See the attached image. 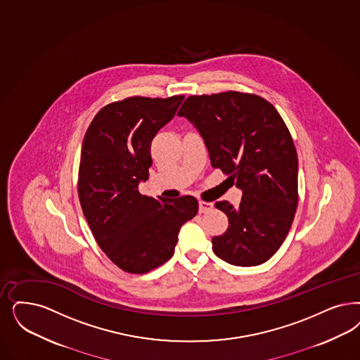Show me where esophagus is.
Wrapping results in <instances>:
<instances>
[{"mask_svg":"<svg viewBox=\"0 0 360 360\" xmlns=\"http://www.w3.org/2000/svg\"><path fill=\"white\" fill-rule=\"evenodd\" d=\"M212 203L211 202H205V200H199V212H207L212 209Z\"/></svg>","mask_w":360,"mask_h":360,"instance_id":"34e87169","label":"esophagus"}]
</instances>
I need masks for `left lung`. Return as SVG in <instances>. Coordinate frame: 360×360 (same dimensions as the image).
Masks as SVG:
<instances>
[{"mask_svg": "<svg viewBox=\"0 0 360 360\" xmlns=\"http://www.w3.org/2000/svg\"><path fill=\"white\" fill-rule=\"evenodd\" d=\"M178 115L198 129L211 166L242 188L239 206L219 200L229 218L212 251L236 266H258L282 246L297 207V155L283 118L267 99L229 90L187 97Z\"/></svg>", "mask_w": 360, "mask_h": 360, "instance_id": "obj_1", "label": "left lung"}]
</instances>
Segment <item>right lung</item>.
Returning <instances> with one entry per match:
<instances>
[{
  "label": "right lung",
  "instance_id": "1",
  "mask_svg": "<svg viewBox=\"0 0 360 360\" xmlns=\"http://www.w3.org/2000/svg\"><path fill=\"white\" fill-rule=\"evenodd\" d=\"M184 98L112 102L96 114L82 142L79 203L99 248L126 273H149L169 261L181 226L198 212L191 195L165 200L138 191L149 178L151 141Z\"/></svg>",
  "mask_w": 360,
  "mask_h": 360
}]
</instances>
